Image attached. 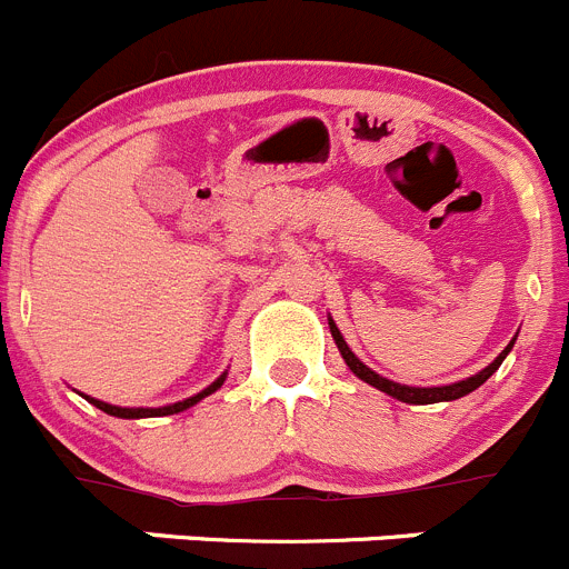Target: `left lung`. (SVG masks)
<instances>
[{"instance_id": "8db88e82", "label": "left lung", "mask_w": 569, "mask_h": 569, "mask_svg": "<svg viewBox=\"0 0 569 569\" xmlns=\"http://www.w3.org/2000/svg\"><path fill=\"white\" fill-rule=\"evenodd\" d=\"M328 326H331L333 342H337L339 353H342V359H345V362H348V368L353 370V373H357L362 381L373 385L376 390L387 392V396L398 398V401H407V405H438V401H455V398L469 396L471 390H477V387H480L482 381H488L493 373H497V368H500V365H502V359L508 357V350L513 348V342H511L506 350H502L500 357H497L491 365H488L486 370H480V373L471 376V379L458 381V385H446V387H407V385H396V381H390V379H381V376L373 373V370H370L368 365L359 362V359L353 357V350H350L348 345H345L342 333H339V328L333 326V320H328Z\"/></svg>"}]
</instances>
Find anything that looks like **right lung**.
<instances>
[{"instance_id":"1","label":"right lung","mask_w":569,"mask_h":569,"mask_svg":"<svg viewBox=\"0 0 569 569\" xmlns=\"http://www.w3.org/2000/svg\"><path fill=\"white\" fill-rule=\"evenodd\" d=\"M224 385V376L221 379L212 381L207 390H201L199 396L193 398H184V401H179V405H171V407H159V410H129V407H111V405H103V401H98V398H89V405H94L98 410L109 412V416H117V418H157V416H173V412H182L188 410V407H193L196 401H201L204 396H210V392H216L219 387Z\"/></svg>"}]
</instances>
